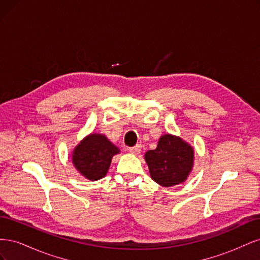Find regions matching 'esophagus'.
Instances as JSON below:
<instances>
[{
  "instance_id": "1",
  "label": "esophagus",
  "mask_w": 260,
  "mask_h": 260,
  "mask_svg": "<svg viewBox=\"0 0 260 260\" xmlns=\"http://www.w3.org/2000/svg\"><path fill=\"white\" fill-rule=\"evenodd\" d=\"M129 153H131V154H135V155H138L140 152H141V145H136V146H133V147H130L129 149Z\"/></svg>"
}]
</instances>
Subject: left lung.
Wrapping results in <instances>:
<instances>
[{
	"instance_id": "8db88e82",
	"label": "left lung",
	"mask_w": 260,
	"mask_h": 260,
	"mask_svg": "<svg viewBox=\"0 0 260 260\" xmlns=\"http://www.w3.org/2000/svg\"><path fill=\"white\" fill-rule=\"evenodd\" d=\"M144 159L153 181L170 187L186 181L194 166V147L182 138L166 133L155 149L147 151Z\"/></svg>"
}]
</instances>
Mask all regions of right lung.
I'll use <instances>...</instances> for the list:
<instances>
[{
  "instance_id": "1",
  "label": "right lung",
  "mask_w": 260,
  "mask_h": 260,
  "mask_svg": "<svg viewBox=\"0 0 260 260\" xmlns=\"http://www.w3.org/2000/svg\"><path fill=\"white\" fill-rule=\"evenodd\" d=\"M120 149L102 133H90L73 151L74 167L85 179L98 181L107 175L113 157Z\"/></svg>"
}]
</instances>
